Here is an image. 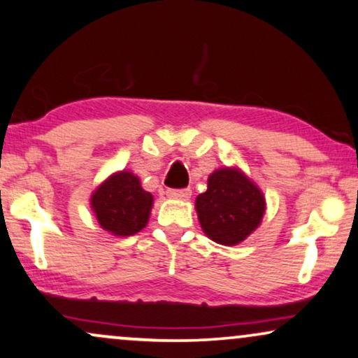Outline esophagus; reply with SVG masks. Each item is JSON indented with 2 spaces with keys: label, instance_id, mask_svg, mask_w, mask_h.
<instances>
[{
  "label": "esophagus",
  "instance_id": "obj_1",
  "mask_svg": "<svg viewBox=\"0 0 358 358\" xmlns=\"http://www.w3.org/2000/svg\"><path fill=\"white\" fill-rule=\"evenodd\" d=\"M166 194H169V198H173V200H188V198L192 196V189H189V188L169 189Z\"/></svg>",
  "mask_w": 358,
  "mask_h": 358
}]
</instances>
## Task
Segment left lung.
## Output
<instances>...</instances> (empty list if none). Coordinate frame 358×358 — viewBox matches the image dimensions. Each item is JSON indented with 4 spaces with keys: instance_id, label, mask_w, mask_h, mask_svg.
I'll return each mask as SVG.
<instances>
[{
    "instance_id": "left-lung-1",
    "label": "left lung",
    "mask_w": 358,
    "mask_h": 358,
    "mask_svg": "<svg viewBox=\"0 0 358 358\" xmlns=\"http://www.w3.org/2000/svg\"><path fill=\"white\" fill-rule=\"evenodd\" d=\"M194 206L208 238L224 246H236L261 224L266 200L241 170L224 166L208 176L206 192L198 194Z\"/></svg>"
}]
</instances>
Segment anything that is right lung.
<instances>
[{"mask_svg": "<svg viewBox=\"0 0 358 358\" xmlns=\"http://www.w3.org/2000/svg\"><path fill=\"white\" fill-rule=\"evenodd\" d=\"M90 206L106 231L132 236L147 226L153 196L142 188L138 176L122 170L99 185L90 196Z\"/></svg>", "mask_w": 358, "mask_h": 358, "instance_id": "right-lung-1", "label": "right lung"}]
</instances>
